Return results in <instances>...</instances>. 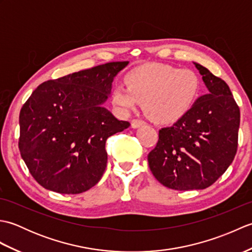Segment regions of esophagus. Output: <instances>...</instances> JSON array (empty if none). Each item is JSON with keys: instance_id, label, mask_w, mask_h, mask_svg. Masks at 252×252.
<instances>
[{"instance_id": "esophagus-1", "label": "esophagus", "mask_w": 252, "mask_h": 252, "mask_svg": "<svg viewBox=\"0 0 252 252\" xmlns=\"http://www.w3.org/2000/svg\"><path fill=\"white\" fill-rule=\"evenodd\" d=\"M144 125H145V122L141 119H133L131 121V126L133 129H137V127H140L141 126H144Z\"/></svg>"}]
</instances>
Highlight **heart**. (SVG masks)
<instances>
[{
    "label": "heart",
    "instance_id": "1",
    "mask_svg": "<svg viewBox=\"0 0 252 252\" xmlns=\"http://www.w3.org/2000/svg\"><path fill=\"white\" fill-rule=\"evenodd\" d=\"M126 85L111 92V103L122 115H129L144 100L148 117L162 125L178 122L189 114L199 97L201 82L191 69L152 63L133 69Z\"/></svg>",
    "mask_w": 252,
    "mask_h": 252
}]
</instances>
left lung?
<instances>
[{"label":"left lung","instance_id":"1","mask_svg":"<svg viewBox=\"0 0 252 252\" xmlns=\"http://www.w3.org/2000/svg\"><path fill=\"white\" fill-rule=\"evenodd\" d=\"M209 92L183 119L159 131L148 154L154 176L176 190L205 189L225 172L238 145L239 107L228 85L194 62Z\"/></svg>","mask_w":252,"mask_h":252}]
</instances>
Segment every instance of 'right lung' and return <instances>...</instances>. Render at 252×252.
Returning <instances> with one entry per match:
<instances>
[{
    "instance_id": "obj_1",
    "label": "right lung",
    "mask_w": 252,
    "mask_h": 252,
    "mask_svg": "<svg viewBox=\"0 0 252 252\" xmlns=\"http://www.w3.org/2000/svg\"><path fill=\"white\" fill-rule=\"evenodd\" d=\"M129 62L107 63L40 84L19 115V151L44 189L80 194L98 183L106 141L130 126L103 106Z\"/></svg>"
}]
</instances>
